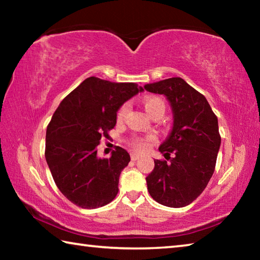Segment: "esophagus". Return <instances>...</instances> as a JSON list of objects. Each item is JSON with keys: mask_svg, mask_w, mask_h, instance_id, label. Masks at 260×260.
I'll return each instance as SVG.
<instances>
[{"mask_svg": "<svg viewBox=\"0 0 260 260\" xmlns=\"http://www.w3.org/2000/svg\"><path fill=\"white\" fill-rule=\"evenodd\" d=\"M140 157H141V156L139 155V153H135V152L131 153V159H132V160H138Z\"/></svg>", "mask_w": 260, "mask_h": 260, "instance_id": "obj_1", "label": "esophagus"}]
</instances>
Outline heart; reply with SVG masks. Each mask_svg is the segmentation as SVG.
Returning <instances> with one entry per match:
<instances>
[{
	"instance_id": "1",
	"label": "heart",
	"mask_w": 260,
	"mask_h": 260,
	"mask_svg": "<svg viewBox=\"0 0 260 260\" xmlns=\"http://www.w3.org/2000/svg\"><path fill=\"white\" fill-rule=\"evenodd\" d=\"M143 107L146 109L148 114L152 117L156 113H162L165 112V102L159 98H155V96H150V98H146L143 100ZM127 112H128V104L121 105L120 109L117 112V119L122 120L126 117ZM153 142L152 136H148L144 139H135L132 141V146L138 151H144L148 148L149 144Z\"/></svg>"
}]
</instances>
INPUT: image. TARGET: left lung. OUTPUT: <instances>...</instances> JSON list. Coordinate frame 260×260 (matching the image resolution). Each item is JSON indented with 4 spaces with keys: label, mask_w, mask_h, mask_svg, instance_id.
Segmentation results:
<instances>
[{
    "label": "left lung",
    "mask_w": 260,
    "mask_h": 260,
    "mask_svg": "<svg viewBox=\"0 0 260 260\" xmlns=\"http://www.w3.org/2000/svg\"><path fill=\"white\" fill-rule=\"evenodd\" d=\"M144 89L164 95L173 113V126L147 177L153 200L169 208H183L199 197L214 172L221 143L218 118L204 95L181 78L147 83Z\"/></svg>",
    "instance_id": "8db88e82"
}]
</instances>
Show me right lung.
I'll return each mask as SVG.
<instances>
[{
    "label": "right lung",
    "mask_w": 260,
    "mask_h": 260,
    "mask_svg": "<svg viewBox=\"0 0 260 260\" xmlns=\"http://www.w3.org/2000/svg\"><path fill=\"white\" fill-rule=\"evenodd\" d=\"M134 82L90 77L61 101L46 133V160L60 192L83 209L112 202L129 153L117 147L110 158L98 157V146L116 126L117 112L140 91Z\"/></svg>",
    "instance_id": "1"
}]
</instances>
